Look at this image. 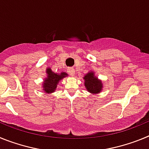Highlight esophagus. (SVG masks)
<instances>
[{
	"instance_id": "esophagus-1",
	"label": "esophagus",
	"mask_w": 149,
	"mask_h": 149,
	"mask_svg": "<svg viewBox=\"0 0 149 149\" xmlns=\"http://www.w3.org/2000/svg\"><path fill=\"white\" fill-rule=\"evenodd\" d=\"M68 72L69 73V74H70V75H74V72H75V71H74V69L73 68H68Z\"/></svg>"
}]
</instances>
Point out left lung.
I'll list each match as a JSON object with an SVG mask.
<instances>
[{"label":"left lung","mask_w":149,"mask_h":149,"mask_svg":"<svg viewBox=\"0 0 149 149\" xmlns=\"http://www.w3.org/2000/svg\"><path fill=\"white\" fill-rule=\"evenodd\" d=\"M85 86L87 90L92 93H98L102 89V84L94 76V74L90 72L85 77Z\"/></svg>","instance_id":"1"}]
</instances>
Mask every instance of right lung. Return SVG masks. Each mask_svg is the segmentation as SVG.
Masks as SVG:
<instances>
[{"label":"right lung","instance_id":"add662e5","mask_svg":"<svg viewBox=\"0 0 149 149\" xmlns=\"http://www.w3.org/2000/svg\"><path fill=\"white\" fill-rule=\"evenodd\" d=\"M46 72L48 74V77L45 80L43 90L45 91L47 93H53L56 89V84H58L61 79L67 76V74L65 72H62L60 74H57L52 72L51 68H48Z\"/></svg>","mask_w":149,"mask_h":149}]
</instances>
